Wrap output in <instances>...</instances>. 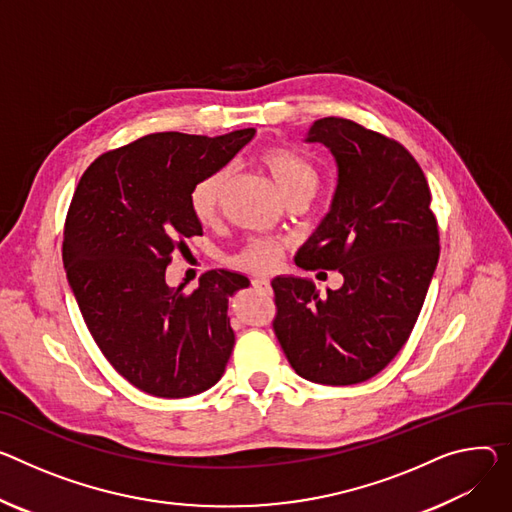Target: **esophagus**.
I'll return each instance as SVG.
<instances>
[{"label":"esophagus","instance_id":"34e87169","mask_svg":"<svg viewBox=\"0 0 512 512\" xmlns=\"http://www.w3.org/2000/svg\"><path fill=\"white\" fill-rule=\"evenodd\" d=\"M251 284H253V288H257L261 292H267V294L271 292V284H269V280H265V277H255Z\"/></svg>","mask_w":512,"mask_h":512}]
</instances>
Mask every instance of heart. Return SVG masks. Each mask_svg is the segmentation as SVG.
I'll return each instance as SVG.
<instances>
[{"instance_id": "1", "label": "heart", "mask_w": 512, "mask_h": 512, "mask_svg": "<svg viewBox=\"0 0 512 512\" xmlns=\"http://www.w3.org/2000/svg\"><path fill=\"white\" fill-rule=\"evenodd\" d=\"M261 165L271 175L277 190L284 194L286 200L302 194H314L320 173L318 167L290 147H271L261 153ZM228 181V169H216L200 177L190 190V210L200 222H210L220 204V196ZM284 253V245L273 239H251L237 255L230 257V263L253 273H265L277 267Z\"/></svg>"}]
</instances>
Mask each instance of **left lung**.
Wrapping results in <instances>:
<instances>
[{
    "mask_svg": "<svg viewBox=\"0 0 512 512\" xmlns=\"http://www.w3.org/2000/svg\"><path fill=\"white\" fill-rule=\"evenodd\" d=\"M306 141L331 149L339 183L296 265L337 269L343 286L320 296L302 277H277L273 331L302 378L361 384L396 357L421 314L439 261L431 190L398 141L353 120H316Z\"/></svg>",
    "mask_w": 512,
    "mask_h": 512,
    "instance_id": "8db88e82",
    "label": "left lung"
}]
</instances>
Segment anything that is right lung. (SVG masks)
I'll return each instance as SVG.
<instances>
[{
    "label": "right lung",
    "instance_id": "obj_1",
    "mask_svg": "<svg viewBox=\"0 0 512 512\" xmlns=\"http://www.w3.org/2000/svg\"><path fill=\"white\" fill-rule=\"evenodd\" d=\"M253 134H147L100 155L77 183L63 230L69 286L104 357L151 396H194L224 374L235 345L228 298L249 280L212 269L185 292L167 286L165 273L175 253L185 257V241L202 235L192 185Z\"/></svg>",
    "mask_w": 512,
    "mask_h": 512
}]
</instances>
